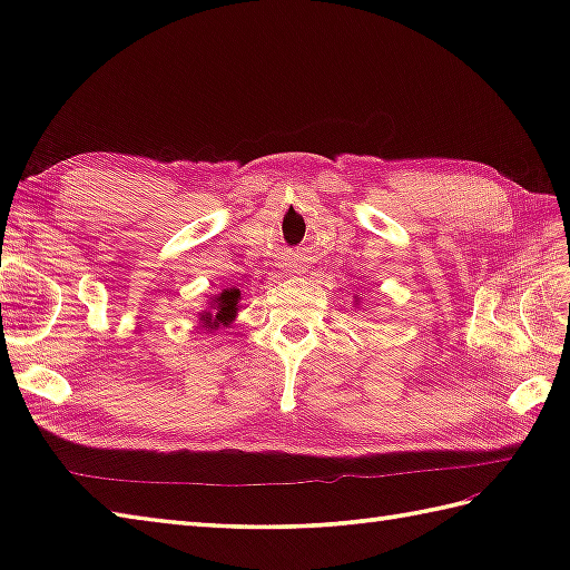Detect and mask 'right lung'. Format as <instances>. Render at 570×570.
Wrapping results in <instances>:
<instances>
[{
  "label": "right lung",
  "mask_w": 570,
  "mask_h": 570,
  "mask_svg": "<svg viewBox=\"0 0 570 570\" xmlns=\"http://www.w3.org/2000/svg\"><path fill=\"white\" fill-rule=\"evenodd\" d=\"M239 298H242V296H239V288H225V292L217 294V296L210 301V306L200 313L203 328H208V331L227 328V325L233 323L235 316H237Z\"/></svg>",
  "instance_id": "add662e5"
}]
</instances>
